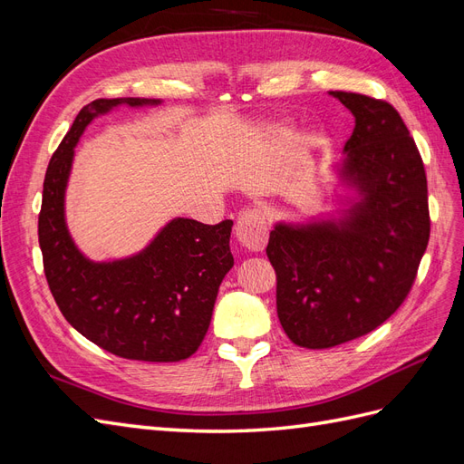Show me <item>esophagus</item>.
Returning a JSON list of instances; mask_svg holds the SVG:
<instances>
[{
	"mask_svg": "<svg viewBox=\"0 0 464 464\" xmlns=\"http://www.w3.org/2000/svg\"><path fill=\"white\" fill-rule=\"evenodd\" d=\"M266 236H269V228H266V220L261 210L259 208L244 210L242 217L236 222L237 242L249 251H261L266 244Z\"/></svg>",
	"mask_w": 464,
	"mask_h": 464,
	"instance_id": "1",
	"label": "esophagus"
}]
</instances>
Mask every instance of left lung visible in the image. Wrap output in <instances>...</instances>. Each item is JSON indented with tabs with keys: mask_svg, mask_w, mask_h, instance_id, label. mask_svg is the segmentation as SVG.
Listing matches in <instances>:
<instances>
[{
	"mask_svg": "<svg viewBox=\"0 0 464 464\" xmlns=\"http://www.w3.org/2000/svg\"><path fill=\"white\" fill-rule=\"evenodd\" d=\"M329 94L356 121L339 170L356 198L341 218L278 222L266 246L280 325L312 350L358 339L395 314L430 240L424 162L399 111L366 94Z\"/></svg>",
	"mask_w": 464,
	"mask_h": 464,
	"instance_id": "1",
	"label": "left lung"
}]
</instances>
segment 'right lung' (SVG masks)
<instances>
[{
  "instance_id": "right-lung-1",
  "label": "right lung",
  "mask_w": 464,
  "mask_h": 464,
  "mask_svg": "<svg viewBox=\"0 0 464 464\" xmlns=\"http://www.w3.org/2000/svg\"><path fill=\"white\" fill-rule=\"evenodd\" d=\"M120 104L149 98H98L82 108L48 164L38 215L44 273L60 312L108 353L141 362H179L203 343L218 286L234 257L232 220L203 224L174 218L137 256L94 263L69 236L65 188L73 149L87 125Z\"/></svg>"
}]
</instances>
